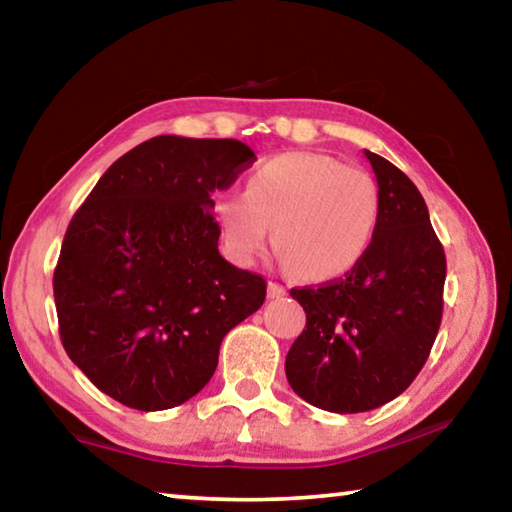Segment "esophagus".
Returning <instances> with one entry per match:
<instances>
[{"label":"esophagus","mask_w":512,"mask_h":512,"mask_svg":"<svg viewBox=\"0 0 512 512\" xmlns=\"http://www.w3.org/2000/svg\"><path fill=\"white\" fill-rule=\"evenodd\" d=\"M284 293H287V289H284L282 284H277V282H268V298H282Z\"/></svg>","instance_id":"esophagus-1"}]
</instances>
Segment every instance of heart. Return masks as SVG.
Returning a JSON list of instances; mask_svg holds the SVG:
<instances>
[{"mask_svg": "<svg viewBox=\"0 0 512 512\" xmlns=\"http://www.w3.org/2000/svg\"><path fill=\"white\" fill-rule=\"evenodd\" d=\"M225 253L255 264L273 241L302 280L348 275L370 250L379 221V187L334 155L289 151L257 164L246 192L212 198Z\"/></svg>", "mask_w": 512, "mask_h": 512, "instance_id": "1", "label": "heart"}]
</instances>
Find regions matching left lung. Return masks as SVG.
<instances>
[{
    "mask_svg": "<svg viewBox=\"0 0 512 512\" xmlns=\"http://www.w3.org/2000/svg\"><path fill=\"white\" fill-rule=\"evenodd\" d=\"M379 185V221L359 266L320 287L291 289L307 325L284 361L302 400L363 413L418 377L443 318L445 250L409 176L366 151Z\"/></svg>",
    "mask_w": 512,
    "mask_h": 512,
    "instance_id": "obj_1",
    "label": "left lung"
}]
</instances>
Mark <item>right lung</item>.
Returning a JSON list of instances; mask_svg holds the SVG:
<instances>
[{"label":"right lung","instance_id":"add662e5","mask_svg":"<svg viewBox=\"0 0 512 512\" xmlns=\"http://www.w3.org/2000/svg\"><path fill=\"white\" fill-rule=\"evenodd\" d=\"M253 162L239 140L158 135L121 155L69 221L54 271L60 341L112 400L187 402L223 336L264 305V277L225 262L212 216V194Z\"/></svg>","mask_w":512,"mask_h":512}]
</instances>
